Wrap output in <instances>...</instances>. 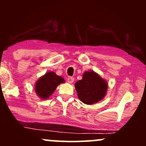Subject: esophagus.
I'll return each instance as SVG.
<instances>
[{
    "label": "esophagus",
    "instance_id": "obj_1",
    "mask_svg": "<svg viewBox=\"0 0 146 146\" xmlns=\"http://www.w3.org/2000/svg\"><path fill=\"white\" fill-rule=\"evenodd\" d=\"M67 81L71 84L73 83V82H74V78H73V77H68V78H67Z\"/></svg>",
    "mask_w": 146,
    "mask_h": 146
}]
</instances>
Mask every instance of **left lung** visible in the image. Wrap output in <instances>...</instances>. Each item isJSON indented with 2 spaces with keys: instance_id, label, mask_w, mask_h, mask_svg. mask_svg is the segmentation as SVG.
Wrapping results in <instances>:
<instances>
[{
  "instance_id": "left-lung-1",
  "label": "left lung",
  "mask_w": 146,
  "mask_h": 146,
  "mask_svg": "<svg viewBox=\"0 0 146 146\" xmlns=\"http://www.w3.org/2000/svg\"><path fill=\"white\" fill-rule=\"evenodd\" d=\"M78 98L86 104H93L104 97L108 84L93 71L85 72L82 80L75 83Z\"/></svg>"
}]
</instances>
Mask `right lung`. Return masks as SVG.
Returning a JSON list of instances; mask_svg holds the SVG:
<instances>
[{
    "label": "right lung",
    "mask_w": 146,
    "mask_h": 146,
    "mask_svg": "<svg viewBox=\"0 0 146 146\" xmlns=\"http://www.w3.org/2000/svg\"><path fill=\"white\" fill-rule=\"evenodd\" d=\"M64 82L62 77L58 76L53 72L46 73L41 77L36 84V92L42 99H47L56 90L60 84Z\"/></svg>",
    "instance_id": "obj_1"
}]
</instances>
